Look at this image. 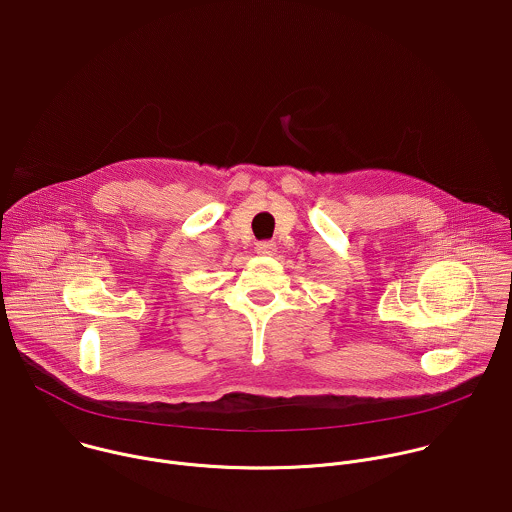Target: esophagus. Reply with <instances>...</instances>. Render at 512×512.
<instances>
[{"label": "esophagus", "mask_w": 512, "mask_h": 512, "mask_svg": "<svg viewBox=\"0 0 512 512\" xmlns=\"http://www.w3.org/2000/svg\"><path fill=\"white\" fill-rule=\"evenodd\" d=\"M255 249L259 255H273L277 251V245L273 241H261V243H257Z\"/></svg>", "instance_id": "esophagus-1"}]
</instances>
